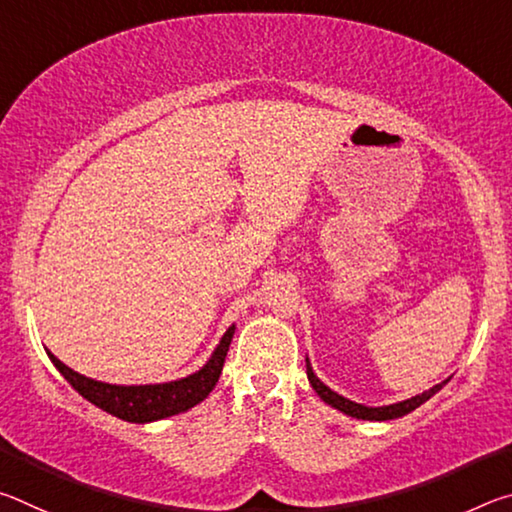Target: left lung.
I'll return each mask as SVG.
<instances>
[{"instance_id":"1","label":"left lung","mask_w":512,"mask_h":512,"mask_svg":"<svg viewBox=\"0 0 512 512\" xmlns=\"http://www.w3.org/2000/svg\"><path fill=\"white\" fill-rule=\"evenodd\" d=\"M305 361H307V377H309V384H311V388H314V391L318 393L320 400L332 406V409L341 411V413H345V415H350V418L370 420V422H384V420L402 418V415L415 411L420 404L431 400V397L436 395V393L440 391V388H443V386L447 384V381H449V379L440 381V384L431 386L429 391H424V393H420V395H413V397H409V400H402V402H395V404H386V406H366V404L352 402V400H348V397H343V395H339L336 391H332V388H329V386H325L323 381H320V379L316 377L314 368H311L309 357H307Z\"/></svg>"}]
</instances>
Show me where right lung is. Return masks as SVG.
Masks as SVG:
<instances>
[{"label": "right lung", "instance_id": "right-lung-1", "mask_svg": "<svg viewBox=\"0 0 512 512\" xmlns=\"http://www.w3.org/2000/svg\"><path fill=\"white\" fill-rule=\"evenodd\" d=\"M235 329L237 325H230L225 329L212 357L196 372L173 381H162V384H106V381L90 379L81 375V372L67 368L49 350L47 357L54 363L60 375L69 381V386L79 395H83L85 400L99 406L101 411L115 415L119 420L146 424L194 409L196 404H201L212 393V388L221 377L225 354L230 350Z\"/></svg>", "mask_w": 512, "mask_h": 512}]
</instances>
